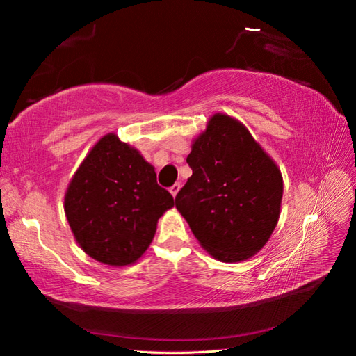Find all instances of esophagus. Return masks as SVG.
<instances>
[{
    "instance_id": "esophagus-1",
    "label": "esophagus",
    "mask_w": 356,
    "mask_h": 356,
    "mask_svg": "<svg viewBox=\"0 0 356 356\" xmlns=\"http://www.w3.org/2000/svg\"><path fill=\"white\" fill-rule=\"evenodd\" d=\"M179 190H180V184H179V182H176V184H174V185L171 186V188H170V191H171V195H172L174 197H176V196H177V193H179Z\"/></svg>"
}]
</instances>
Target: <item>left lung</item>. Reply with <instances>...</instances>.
Wrapping results in <instances>:
<instances>
[{
  "label": "left lung",
  "mask_w": 356,
  "mask_h": 356,
  "mask_svg": "<svg viewBox=\"0 0 356 356\" xmlns=\"http://www.w3.org/2000/svg\"><path fill=\"white\" fill-rule=\"evenodd\" d=\"M191 177L176 207L197 242L222 262L254 256L278 225L282 176L242 122L216 113L186 156Z\"/></svg>",
  "instance_id": "1"
}]
</instances>
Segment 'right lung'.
<instances>
[{"mask_svg":"<svg viewBox=\"0 0 356 356\" xmlns=\"http://www.w3.org/2000/svg\"><path fill=\"white\" fill-rule=\"evenodd\" d=\"M174 207L140 150L108 134L89 150L72 177L64 212L80 248L95 261L124 267L140 259L156 222Z\"/></svg>","mask_w":356,"mask_h":356,"instance_id":"add662e5","label":"right lung"}]
</instances>
